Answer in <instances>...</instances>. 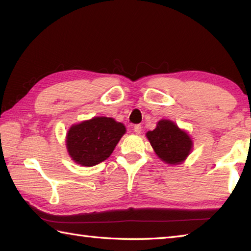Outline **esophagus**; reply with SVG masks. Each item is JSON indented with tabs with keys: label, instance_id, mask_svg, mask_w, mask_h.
Segmentation results:
<instances>
[{
	"label": "esophagus",
	"instance_id": "34e87169",
	"mask_svg": "<svg viewBox=\"0 0 251 251\" xmlns=\"http://www.w3.org/2000/svg\"><path fill=\"white\" fill-rule=\"evenodd\" d=\"M141 130H142V127H141V125H136V126L134 127V131L136 132L137 135H139L140 132H141Z\"/></svg>",
	"mask_w": 251,
	"mask_h": 251
}]
</instances>
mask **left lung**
<instances>
[{"label":"left lung","instance_id":"obj_1","mask_svg":"<svg viewBox=\"0 0 251 251\" xmlns=\"http://www.w3.org/2000/svg\"><path fill=\"white\" fill-rule=\"evenodd\" d=\"M146 136L158 158L168 165L182 164L193 150L190 135L170 120L158 121L155 129Z\"/></svg>","mask_w":251,"mask_h":251}]
</instances>
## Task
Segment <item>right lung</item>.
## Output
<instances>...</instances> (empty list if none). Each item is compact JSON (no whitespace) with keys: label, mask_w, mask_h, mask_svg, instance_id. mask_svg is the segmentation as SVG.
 Masks as SVG:
<instances>
[{"label":"right lung","mask_w":251,"mask_h":251,"mask_svg":"<svg viewBox=\"0 0 251 251\" xmlns=\"http://www.w3.org/2000/svg\"><path fill=\"white\" fill-rule=\"evenodd\" d=\"M125 132L123 123L106 116L73 124L66 136L68 154L81 166H95L111 155Z\"/></svg>","instance_id":"add662e5"}]
</instances>
